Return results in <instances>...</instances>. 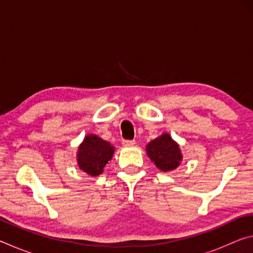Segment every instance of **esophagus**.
Instances as JSON below:
<instances>
[{
	"label": "esophagus",
	"instance_id": "34e87169",
	"mask_svg": "<svg viewBox=\"0 0 253 253\" xmlns=\"http://www.w3.org/2000/svg\"><path fill=\"white\" fill-rule=\"evenodd\" d=\"M134 145H135V140H128V139L123 140V146H125V147L134 146Z\"/></svg>",
	"mask_w": 253,
	"mask_h": 253
}]
</instances>
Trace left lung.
Here are the masks:
<instances>
[{"instance_id":"1","label":"left lung","mask_w":253,"mask_h":253,"mask_svg":"<svg viewBox=\"0 0 253 253\" xmlns=\"http://www.w3.org/2000/svg\"><path fill=\"white\" fill-rule=\"evenodd\" d=\"M146 152L156 168L163 172L177 169L183 158L178 144L169 134H163L149 142Z\"/></svg>"}]
</instances>
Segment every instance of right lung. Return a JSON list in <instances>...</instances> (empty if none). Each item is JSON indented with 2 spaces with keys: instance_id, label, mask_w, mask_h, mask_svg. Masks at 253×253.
Returning <instances> with one entry per match:
<instances>
[{
  "instance_id": "add662e5",
  "label": "right lung",
  "mask_w": 253,
  "mask_h": 253,
  "mask_svg": "<svg viewBox=\"0 0 253 253\" xmlns=\"http://www.w3.org/2000/svg\"><path fill=\"white\" fill-rule=\"evenodd\" d=\"M115 148L110 143L96 135H87L80 144L77 153V162L80 169L90 176H98L114 155Z\"/></svg>"
}]
</instances>
